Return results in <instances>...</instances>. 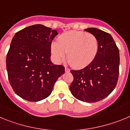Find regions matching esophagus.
I'll list each match as a JSON object with an SVG mask.
<instances>
[{
  "label": "esophagus",
  "instance_id": "esophagus-1",
  "mask_svg": "<svg viewBox=\"0 0 130 130\" xmlns=\"http://www.w3.org/2000/svg\"><path fill=\"white\" fill-rule=\"evenodd\" d=\"M65 72H66V73H68V72H70V69H69L68 68L66 67V68H65Z\"/></svg>",
  "mask_w": 130,
  "mask_h": 130
}]
</instances>
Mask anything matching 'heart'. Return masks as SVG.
I'll use <instances>...</instances> for the list:
<instances>
[{
    "label": "heart",
    "instance_id": "1",
    "mask_svg": "<svg viewBox=\"0 0 130 130\" xmlns=\"http://www.w3.org/2000/svg\"><path fill=\"white\" fill-rule=\"evenodd\" d=\"M51 50L56 61L65 59L66 52L71 66L81 69L94 60L99 50V43L93 34L83 31H70L58 38V43H52Z\"/></svg>",
    "mask_w": 130,
    "mask_h": 130
}]
</instances>
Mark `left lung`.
<instances>
[{"label": "left lung", "instance_id": "left-lung-1", "mask_svg": "<svg viewBox=\"0 0 130 130\" xmlns=\"http://www.w3.org/2000/svg\"><path fill=\"white\" fill-rule=\"evenodd\" d=\"M97 38L99 50L94 60L80 70L70 71V90L75 98L88 103L99 102L111 94L119 75V49L111 34L96 28L85 30Z\"/></svg>", "mask_w": 130, "mask_h": 130}]
</instances>
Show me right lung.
Here are the masks:
<instances>
[{"label": "right lung", "instance_id": "right-lung-1", "mask_svg": "<svg viewBox=\"0 0 130 130\" xmlns=\"http://www.w3.org/2000/svg\"><path fill=\"white\" fill-rule=\"evenodd\" d=\"M58 34L42 25L28 26L16 32L6 56L9 81L19 97L38 102L51 94L58 78L64 73L62 65L50 59L51 43Z\"/></svg>", "mask_w": 130, "mask_h": 130}]
</instances>
